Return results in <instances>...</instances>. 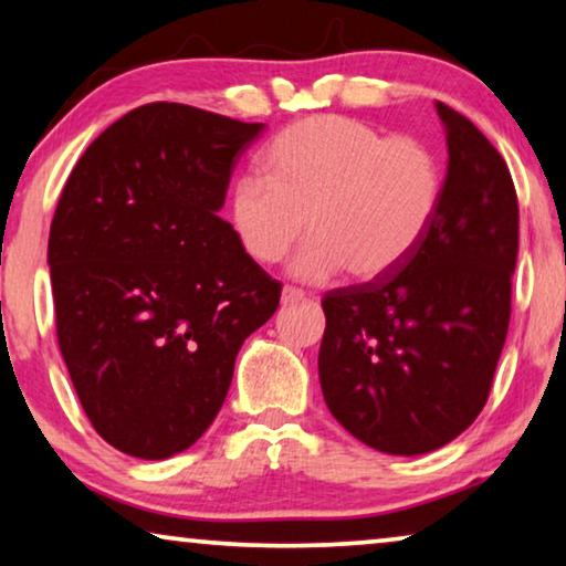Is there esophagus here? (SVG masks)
Here are the masks:
<instances>
[{
    "mask_svg": "<svg viewBox=\"0 0 566 566\" xmlns=\"http://www.w3.org/2000/svg\"><path fill=\"white\" fill-rule=\"evenodd\" d=\"M281 301H283V306H293V303L308 301V293L303 289H295V285H285Z\"/></svg>",
    "mask_w": 566,
    "mask_h": 566,
    "instance_id": "1",
    "label": "esophagus"
}]
</instances>
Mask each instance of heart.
I'll return each instance as SVG.
<instances>
[{
	"instance_id": "obj_1",
	"label": "heart",
	"mask_w": 566,
	"mask_h": 566,
	"mask_svg": "<svg viewBox=\"0 0 566 566\" xmlns=\"http://www.w3.org/2000/svg\"><path fill=\"white\" fill-rule=\"evenodd\" d=\"M265 177L234 179L230 220L242 250L273 265L308 232L293 273L321 281L344 268L356 281L392 273L432 228L442 164L420 136H385L349 116H311L263 151Z\"/></svg>"
}]
</instances>
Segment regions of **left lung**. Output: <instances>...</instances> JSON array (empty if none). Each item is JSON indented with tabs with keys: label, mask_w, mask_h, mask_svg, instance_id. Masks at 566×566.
I'll list each match as a JSON object with an SVG mask.
<instances>
[{
	"label": "left lung",
	"mask_w": 566,
	"mask_h": 566,
	"mask_svg": "<svg viewBox=\"0 0 566 566\" xmlns=\"http://www.w3.org/2000/svg\"><path fill=\"white\" fill-rule=\"evenodd\" d=\"M448 177L432 228L392 273L328 291L318 379L328 410L364 446L420 455L481 415L509 334L518 255L514 179L446 103Z\"/></svg>",
	"instance_id": "8db88e82"
}]
</instances>
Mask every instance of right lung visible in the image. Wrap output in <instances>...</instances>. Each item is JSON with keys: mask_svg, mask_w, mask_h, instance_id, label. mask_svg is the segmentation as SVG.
<instances>
[{"mask_svg": "<svg viewBox=\"0 0 566 566\" xmlns=\"http://www.w3.org/2000/svg\"><path fill=\"white\" fill-rule=\"evenodd\" d=\"M260 128L146 103L65 181L48 242L57 346L95 432L120 453L161 460L202 438L242 342L281 303L283 285L217 214Z\"/></svg>", "mask_w": 566, "mask_h": 566, "instance_id": "1", "label": "right lung"}]
</instances>
